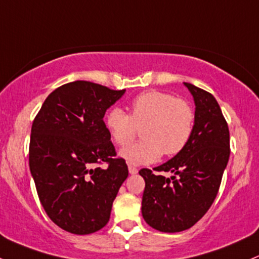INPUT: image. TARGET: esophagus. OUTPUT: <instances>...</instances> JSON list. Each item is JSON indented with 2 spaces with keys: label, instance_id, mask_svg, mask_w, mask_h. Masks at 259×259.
<instances>
[{
  "label": "esophagus",
  "instance_id": "esophagus-1",
  "mask_svg": "<svg viewBox=\"0 0 259 259\" xmlns=\"http://www.w3.org/2000/svg\"><path fill=\"white\" fill-rule=\"evenodd\" d=\"M129 173L130 175H136V173H138V168L134 166H132V164H129Z\"/></svg>",
  "mask_w": 259,
  "mask_h": 259
}]
</instances>
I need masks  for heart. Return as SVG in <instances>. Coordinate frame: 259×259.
Returning <instances> with one entry per match:
<instances>
[{
    "instance_id": "obj_1",
    "label": "heart",
    "mask_w": 259,
    "mask_h": 259,
    "mask_svg": "<svg viewBox=\"0 0 259 259\" xmlns=\"http://www.w3.org/2000/svg\"><path fill=\"white\" fill-rule=\"evenodd\" d=\"M194 121V109L188 102L160 91H149L133 99L130 115L113 108L106 116L108 133L119 146L129 145L143 129L144 141L120 151L121 157L132 164L152 163L162 153H180L192 138Z\"/></svg>"
}]
</instances>
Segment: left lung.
<instances>
[{"mask_svg": "<svg viewBox=\"0 0 259 259\" xmlns=\"http://www.w3.org/2000/svg\"><path fill=\"white\" fill-rule=\"evenodd\" d=\"M194 98V130L188 145L166 163L153 168L171 178L140 169L145 180L144 220L162 232H181L205 215L217 198L230 157L229 126L211 93L183 82Z\"/></svg>", "mask_w": 259, "mask_h": 259, "instance_id": "obj_1", "label": "left lung"}]
</instances>
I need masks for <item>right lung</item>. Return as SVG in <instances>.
Wrapping results in <instances>:
<instances>
[{
    "mask_svg": "<svg viewBox=\"0 0 259 259\" xmlns=\"http://www.w3.org/2000/svg\"><path fill=\"white\" fill-rule=\"evenodd\" d=\"M124 93L70 82L48 96L33 121L29 168L39 200L51 221L71 234H93L107 225L129 175L124 158H115L103 121ZM102 163L106 169L99 167Z\"/></svg>",
    "mask_w": 259,
    "mask_h": 259,
    "instance_id": "right-lung-1",
    "label": "right lung"
}]
</instances>
